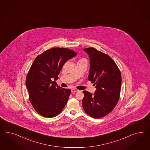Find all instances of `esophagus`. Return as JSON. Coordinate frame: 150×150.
<instances>
[{"label":"esophagus","mask_w":150,"mask_h":150,"mask_svg":"<svg viewBox=\"0 0 150 150\" xmlns=\"http://www.w3.org/2000/svg\"><path fill=\"white\" fill-rule=\"evenodd\" d=\"M79 92V90L77 89H71V92L72 93H75V92Z\"/></svg>","instance_id":"obj_1"}]
</instances>
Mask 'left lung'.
Wrapping results in <instances>:
<instances>
[{
    "mask_svg": "<svg viewBox=\"0 0 150 150\" xmlns=\"http://www.w3.org/2000/svg\"><path fill=\"white\" fill-rule=\"evenodd\" d=\"M90 59L88 80L96 91L94 94L83 91V108L92 117H103L117 105L121 87V74L113 59L93 47L83 49Z\"/></svg>",
    "mask_w": 150,
    "mask_h": 150,
    "instance_id": "obj_1",
    "label": "left lung"
}]
</instances>
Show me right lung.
Listing matches in <instances>:
<instances>
[{"label": "right lung", "instance_id": "obj_1", "mask_svg": "<svg viewBox=\"0 0 150 150\" xmlns=\"http://www.w3.org/2000/svg\"><path fill=\"white\" fill-rule=\"evenodd\" d=\"M77 53L70 49L52 48L36 57L27 74L25 85L29 100L38 113L54 117L61 112L71 93L55 81L63 65Z\"/></svg>", "mask_w": 150, "mask_h": 150}]
</instances>
